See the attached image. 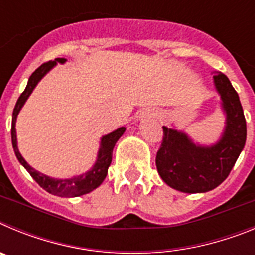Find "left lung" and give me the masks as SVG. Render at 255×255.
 I'll return each mask as SVG.
<instances>
[{"mask_svg": "<svg viewBox=\"0 0 255 255\" xmlns=\"http://www.w3.org/2000/svg\"><path fill=\"white\" fill-rule=\"evenodd\" d=\"M213 82L226 114V126L217 143L203 147L193 143L185 132L163 126L155 166L162 180L182 193L217 188L231 172L247 140V121L238 93L225 74L216 73Z\"/></svg>", "mask_w": 255, "mask_h": 255, "instance_id": "obj_1", "label": "left lung"}]
</instances>
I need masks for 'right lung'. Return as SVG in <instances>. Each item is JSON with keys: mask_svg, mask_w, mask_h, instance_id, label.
Returning a JSON list of instances; mask_svg holds the SVG:
<instances>
[{"mask_svg": "<svg viewBox=\"0 0 255 255\" xmlns=\"http://www.w3.org/2000/svg\"><path fill=\"white\" fill-rule=\"evenodd\" d=\"M65 61H66V58H56L55 61L44 62L43 65H40L35 70L34 73L31 74L28 80V84H26L25 91L22 92L21 96L19 97V100H17L16 105H15V108H13L12 123H11V140H12L13 152L16 154V158L24 166V168L30 173V176L39 184L40 188H43L46 191H48V193H51L53 195H57V197L71 198L88 194V193L93 191L94 189L98 188L102 184L103 180L107 176L108 167L111 164L112 150H114L115 144L121 138V135L125 132V128L124 126L123 128H119L115 131L102 136L96 163L92 167V170L83 173V175H79V176L70 177V179H55V177H49L47 175H44V173H40L39 171L34 170L30 164H28V162L25 159L22 158V155L19 152V148H17L16 129H15L17 115H19L20 110L24 106V103L26 102V100H28L29 96H30L31 92H33V89H34L35 85L38 84L40 79L43 78L52 67L56 66L57 62L64 64Z\"/></svg>", "mask_w": 255, "mask_h": 255, "instance_id": "obj_1", "label": "right lung"}]
</instances>
